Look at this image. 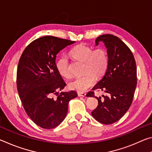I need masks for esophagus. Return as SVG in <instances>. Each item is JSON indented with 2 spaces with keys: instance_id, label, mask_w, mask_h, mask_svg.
I'll return each mask as SVG.
<instances>
[{
  "instance_id": "obj_1",
  "label": "esophagus",
  "mask_w": 152,
  "mask_h": 152,
  "mask_svg": "<svg viewBox=\"0 0 152 152\" xmlns=\"http://www.w3.org/2000/svg\"><path fill=\"white\" fill-rule=\"evenodd\" d=\"M78 95L79 96H85L86 93L85 92H78Z\"/></svg>"
}]
</instances>
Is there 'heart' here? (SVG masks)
<instances>
[{
	"instance_id": "heart-1",
	"label": "heart",
	"mask_w": 152,
	"mask_h": 152,
	"mask_svg": "<svg viewBox=\"0 0 152 152\" xmlns=\"http://www.w3.org/2000/svg\"><path fill=\"white\" fill-rule=\"evenodd\" d=\"M70 56L76 60L83 61L84 76L78 77L69 84L70 88L78 92H84L93 85L95 77L103 75L109 64V57L104 48L95 50L84 44H79L70 51ZM56 69L61 76L70 78L72 74L69 69L68 59L61 56L56 61Z\"/></svg>"
}]
</instances>
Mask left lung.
I'll return each mask as SVG.
<instances>
[{
  "label": "left lung",
  "instance_id": "obj_1",
  "mask_svg": "<svg viewBox=\"0 0 152 152\" xmlns=\"http://www.w3.org/2000/svg\"><path fill=\"white\" fill-rule=\"evenodd\" d=\"M100 42L107 49L109 64L104 76L92 90L103 91L109 96L95 97L93 91L86 96L98 100L97 107L91 113L92 117L109 125L119 120L129 109L137 85V69L132 51L119 37L104 34L96 38V45Z\"/></svg>",
  "mask_w": 152,
  "mask_h": 152
}]
</instances>
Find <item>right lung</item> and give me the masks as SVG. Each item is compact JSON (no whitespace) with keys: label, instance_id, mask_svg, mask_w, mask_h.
Here are the masks:
<instances>
[{"label":"right lung","instance_id":"obj_1","mask_svg":"<svg viewBox=\"0 0 152 152\" xmlns=\"http://www.w3.org/2000/svg\"><path fill=\"white\" fill-rule=\"evenodd\" d=\"M74 43L44 36L31 43L20 58L17 91L27 115L42 128L50 129L60 125L66 117L69 101L78 96L74 91L59 94L66 84L56 66V55Z\"/></svg>","mask_w":152,"mask_h":152}]
</instances>
